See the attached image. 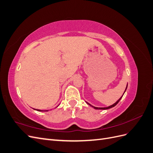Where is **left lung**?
Segmentation results:
<instances>
[{"label":"left lung","instance_id":"8db88e82","mask_svg":"<svg viewBox=\"0 0 153 153\" xmlns=\"http://www.w3.org/2000/svg\"><path fill=\"white\" fill-rule=\"evenodd\" d=\"M126 89H127V87H126V89H125V91H126ZM125 91H124V92H125ZM123 97V96H122ZM122 97L121 98H120L119 100H117V102H115L114 104H113L112 105H110V106H108V107H105V108H98V107H95V106H92V105H91L89 103H87V104H89L90 106H92V107H93L94 109H100V110H106V109H108V108H112V107H114V106H115V105H116L118 103H119V101L121 100V99L122 98Z\"/></svg>","mask_w":153,"mask_h":153}]
</instances>
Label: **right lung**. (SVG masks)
<instances>
[{
  "instance_id": "obj_1",
  "label": "right lung",
  "mask_w": 153,
  "mask_h": 153,
  "mask_svg": "<svg viewBox=\"0 0 153 153\" xmlns=\"http://www.w3.org/2000/svg\"><path fill=\"white\" fill-rule=\"evenodd\" d=\"M35 110H36V109H35ZM36 110H38V111H41V112H42V111H43V110H38V109H36ZM45 111H48V110H45Z\"/></svg>"
}]
</instances>
